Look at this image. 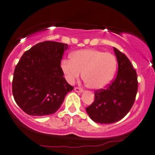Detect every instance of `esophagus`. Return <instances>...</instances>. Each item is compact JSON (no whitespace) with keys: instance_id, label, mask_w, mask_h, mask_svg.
<instances>
[{"instance_id":"1","label":"esophagus","mask_w":155,"mask_h":155,"mask_svg":"<svg viewBox=\"0 0 155 155\" xmlns=\"http://www.w3.org/2000/svg\"><path fill=\"white\" fill-rule=\"evenodd\" d=\"M74 91L76 92H80V93H81V92H83V89L79 87H75L74 88Z\"/></svg>"}]
</instances>
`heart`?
Here are the masks:
<instances>
[{
	"mask_svg": "<svg viewBox=\"0 0 155 155\" xmlns=\"http://www.w3.org/2000/svg\"><path fill=\"white\" fill-rule=\"evenodd\" d=\"M117 61L111 53L97 49H82L74 52L71 59H63L61 68L66 79L73 84L81 75L89 88L102 89L110 83L116 73Z\"/></svg>",
	"mask_w": 155,
	"mask_h": 155,
	"instance_id": "heart-1",
	"label": "heart"
}]
</instances>
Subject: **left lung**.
<instances>
[{"mask_svg": "<svg viewBox=\"0 0 155 155\" xmlns=\"http://www.w3.org/2000/svg\"><path fill=\"white\" fill-rule=\"evenodd\" d=\"M118 72L106 89L96 90L94 101L86 108L90 118L97 123L111 124L130 111L138 89L137 74L126 55L114 47Z\"/></svg>", "mask_w": 155, "mask_h": 155, "instance_id": "1", "label": "left lung"}]
</instances>
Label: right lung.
Wrapping results in <instances>:
<instances>
[{
    "instance_id": "add662e5",
    "label": "right lung",
    "mask_w": 155,
    "mask_h": 155,
    "mask_svg": "<svg viewBox=\"0 0 155 155\" xmlns=\"http://www.w3.org/2000/svg\"><path fill=\"white\" fill-rule=\"evenodd\" d=\"M68 44L38 43L26 51L15 66L12 91L15 102L31 116L52 114L74 87L67 83L61 61Z\"/></svg>"
}]
</instances>
